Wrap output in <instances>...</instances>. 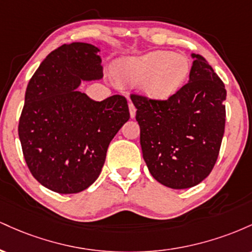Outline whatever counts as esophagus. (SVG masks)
Wrapping results in <instances>:
<instances>
[{"mask_svg": "<svg viewBox=\"0 0 252 252\" xmlns=\"http://www.w3.org/2000/svg\"><path fill=\"white\" fill-rule=\"evenodd\" d=\"M129 111H130V117L134 118L136 115V108L132 103H129Z\"/></svg>", "mask_w": 252, "mask_h": 252, "instance_id": "obj_1", "label": "esophagus"}]
</instances>
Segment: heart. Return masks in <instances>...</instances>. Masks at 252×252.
<instances>
[{
	"instance_id": "heart-1",
	"label": "heart",
	"mask_w": 252,
	"mask_h": 252,
	"mask_svg": "<svg viewBox=\"0 0 252 252\" xmlns=\"http://www.w3.org/2000/svg\"><path fill=\"white\" fill-rule=\"evenodd\" d=\"M189 73V63L181 54L158 51L142 57L129 58L117 70L121 82L136 85L142 83L150 97L167 98L181 88Z\"/></svg>"
}]
</instances>
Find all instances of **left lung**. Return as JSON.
Returning <instances> with one entry per match:
<instances>
[{
	"instance_id": "obj_1",
	"label": "left lung",
	"mask_w": 252,
	"mask_h": 252,
	"mask_svg": "<svg viewBox=\"0 0 252 252\" xmlns=\"http://www.w3.org/2000/svg\"><path fill=\"white\" fill-rule=\"evenodd\" d=\"M192 57L189 80L167 99L130 94L150 174L175 189H189L209 176L225 130L224 83L204 58Z\"/></svg>"
}]
</instances>
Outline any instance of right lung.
Returning a JSON list of instances; mask_svg holds the SVG:
<instances>
[{
  "label": "right lung",
  "mask_w": 252,
  "mask_h": 252,
  "mask_svg": "<svg viewBox=\"0 0 252 252\" xmlns=\"http://www.w3.org/2000/svg\"><path fill=\"white\" fill-rule=\"evenodd\" d=\"M99 51L72 42L52 51L31 78L19 121L22 153L32 175L62 194L86 189L99 176L114 136L129 120L126 98L94 102L77 88L103 77Z\"/></svg>",
  "instance_id": "add662e5"
}]
</instances>
